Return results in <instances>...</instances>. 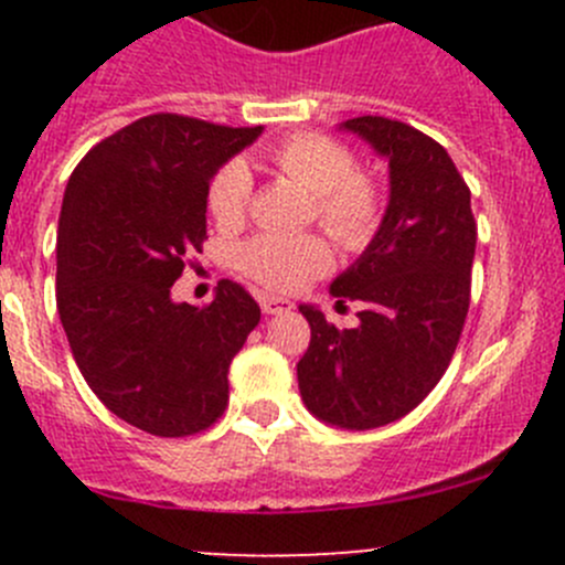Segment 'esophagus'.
<instances>
[{"mask_svg": "<svg viewBox=\"0 0 565 565\" xmlns=\"http://www.w3.org/2000/svg\"><path fill=\"white\" fill-rule=\"evenodd\" d=\"M259 303H262V311H265L267 317H273V315H284V311L292 309V303H289V300L276 298V295H265V298H262Z\"/></svg>", "mask_w": 565, "mask_h": 565, "instance_id": "34e87169", "label": "esophagus"}]
</instances>
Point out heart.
<instances>
[{
    "label": "heart",
    "mask_w": 565,
    "mask_h": 565,
    "mask_svg": "<svg viewBox=\"0 0 565 565\" xmlns=\"http://www.w3.org/2000/svg\"><path fill=\"white\" fill-rule=\"evenodd\" d=\"M267 161L287 180L315 196L319 226L347 250L372 243L383 224V191L377 180L358 172L355 152L344 141L324 134H295L267 150ZM254 177L243 161H230L213 174L207 207L215 224L235 230L246 221ZM243 273L270 289L292 292L322 276L333 262V250L317 235H265L250 237L237 254Z\"/></svg>",
    "instance_id": "b5f03b06"
}]
</instances>
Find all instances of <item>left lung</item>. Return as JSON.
<instances>
[{
	"mask_svg": "<svg viewBox=\"0 0 565 565\" xmlns=\"http://www.w3.org/2000/svg\"><path fill=\"white\" fill-rule=\"evenodd\" d=\"M341 128L388 161L391 196L377 235L330 284L339 306L363 303L361 322L339 330L300 306L311 341L298 385L319 420L363 431L404 418L446 374L470 309L476 218L465 177L435 139L372 114Z\"/></svg>",
	"mask_w": 565,
	"mask_h": 565,
	"instance_id": "8db88e82",
	"label": "left lung"
}]
</instances>
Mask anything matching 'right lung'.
<instances>
[{
  "instance_id": "add662e5",
  "label": "right lung",
  "mask_w": 565,
  "mask_h": 565,
  "mask_svg": "<svg viewBox=\"0 0 565 565\" xmlns=\"http://www.w3.org/2000/svg\"><path fill=\"white\" fill-rule=\"evenodd\" d=\"M262 134L150 114L95 145L67 180L56 230V309L76 366L117 418L188 437L224 415L230 363L259 306L224 281L213 303L172 284L207 237V188Z\"/></svg>"
}]
</instances>
